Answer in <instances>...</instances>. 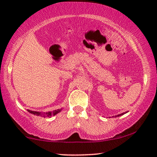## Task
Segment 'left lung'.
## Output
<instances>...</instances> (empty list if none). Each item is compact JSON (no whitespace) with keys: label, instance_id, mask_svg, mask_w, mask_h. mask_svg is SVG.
<instances>
[{"label":"left lung","instance_id":"left-lung-1","mask_svg":"<svg viewBox=\"0 0 157 157\" xmlns=\"http://www.w3.org/2000/svg\"><path fill=\"white\" fill-rule=\"evenodd\" d=\"M127 113L126 111V112H124V113H121V114H119V115H117V116H115V117H120V116H121V115H124V113Z\"/></svg>","mask_w":157,"mask_h":157}]
</instances>
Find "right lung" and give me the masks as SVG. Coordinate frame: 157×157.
Wrapping results in <instances>:
<instances>
[{
	"mask_svg": "<svg viewBox=\"0 0 157 157\" xmlns=\"http://www.w3.org/2000/svg\"><path fill=\"white\" fill-rule=\"evenodd\" d=\"M62 110V109H57V110H54L53 111H48V112H46V113H41V112H39V111H31V110H29V109H28V111H29V113H32V114H34V115H36V116H44V117H52V116H55L56 114H57L58 113L61 112V111Z\"/></svg>",
	"mask_w": 157,
	"mask_h": 157,
	"instance_id": "right-lung-1",
	"label": "right lung"
}]
</instances>
